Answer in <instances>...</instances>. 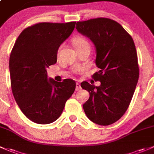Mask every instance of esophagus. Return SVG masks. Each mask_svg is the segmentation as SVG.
<instances>
[{"instance_id":"obj_1","label":"esophagus","mask_w":154,"mask_h":154,"mask_svg":"<svg viewBox=\"0 0 154 154\" xmlns=\"http://www.w3.org/2000/svg\"><path fill=\"white\" fill-rule=\"evenodd\" d=\"M76 85V90H80V89H81V85H80V84L78 83V82H77L76 85Z\"/></svg>"}]
</instances>
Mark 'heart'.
Wrapping results in <instances>:
<instances>
[{
	"instance_id": "1",
	"label": "heart",
	"mask_w": 154,
	"mask_h": 154,
	"mask_svg": "<svg viewBox=\"0 0 154 154\" xmlns=\"http://www.w3.org/2000/svg\"><path fill=\"white\" fill-rule=\"evenodd\" d=\"M72 44H73V46L76 51L81 50V49L85 48V47L90 48V44H89L88 40L85 39V38L81 37V36H77V37L74 38L73 40H72Z\"/></svg>"
}]
</instances>
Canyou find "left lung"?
Segmentation results:
<instances>
[{
  "label": "left lung",
  "mask_w": 154,
  "mask_h": 154,
  "mask_svg": "<svg viewBox=\"0 0 154 154\" xmlns=\"http://www.w3.org/2000/svg\"><path fill=\"white\" fill-rule=\"evenodd\" d=\"M75 28L94 44L96 64L99 70L92 78L101 82L99 87L87 82L81 84L90 93V98L83 104L84 110L96 124L111 125L128 110L139 79L134 42L118 22L110 18L78 21Z\"/></svg>",
  "instance_id": "left-lung-1"
}]
</instances>
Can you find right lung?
Segmentation results:
<instances>
[{
  "mask_svg": "<svg viewBox=\"0 0 154 154\" xmlns=\"http://www.w3.org/2000/svg\"><path fill=\"white\" fill-rule=\"evenodd\" d=\"M75 25V21L35 23L23 29L14 44L9 57L11 88L20 110L33 122L46 125L58 119L75 91V81L58 82L47 75Z\"/></svg>",
  "mask_w": 154,
  "mask_h": 154,
  "instance_id": "add662e5",
  "label": "right lung"
}]
</instances>
